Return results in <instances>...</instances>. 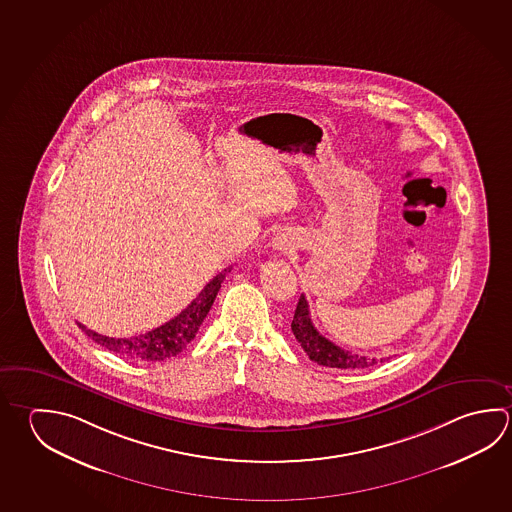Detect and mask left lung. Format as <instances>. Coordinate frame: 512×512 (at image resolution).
Wrapping results in <instances>:
<instances>
[{
  "label": "left lung",
  "mask_w": 512,
  "mask_h": 512,
  "mask_svg": "<svg viewBox=\"0 0 512 512\" xmlns=\"http://www.w3.org/2000/svg\"><path fill=\"white\" fill-rule=\"evenodd\" d=\"M290 326H292V332L296 335L301 348L310 357V361L321 364V366L341 368V370H357V368H368V366L379 363L377 359L346 352L319 334L310 319V310H308L305 294H301V298H299L298 307H296Z\"/></svg>",
  "instance_id": "1"
}]
</instances>
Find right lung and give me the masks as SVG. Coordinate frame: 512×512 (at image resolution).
Returning a JSON list of instances; mask_svg holds the SVG:
<instances>
[{"label":"right lung","instance_id":"1","mask_svg":"<svg viewBox=\"0 0 512 512\" xmlns=\"http://www.w3.org/2000/svg\"><path fill=\"white\" fill-rule=\"evenodd\" d=\"M227 272H231V267L216 274L205 285L204 290L191 301V305H187V308H184L177 317H173L171 321L158 326L155 330H149L146 334L115 339V337H106L88 330L81 323L79 328H83L86 335L92 337L95 343L133 361H164L169 357H175L195 339L198 328L204 323L205 316L213 307L214 298L222 287Z\"/></svg>","mask_w":512,"mask_h":512}]
</instances>
